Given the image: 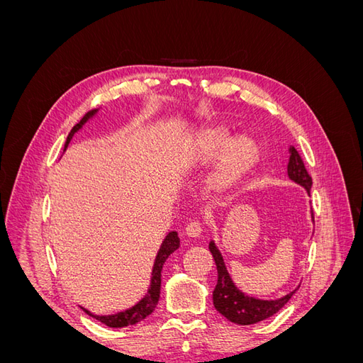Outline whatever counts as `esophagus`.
<instances>
[{
	"label": "esophagus",
	"instance_id": "obj_1",
	"mask_svg": "<svg viewBox=\"0 0 363 363\" xmlns=\"http://www.w3.org/2000/svg\"><path fill=\"white\" fill-rule=\"evenodd\" d=\"M201 232H203V228H201V224L199 221L189 223L188 225H186V228H184L186 236H189V238H200Z\"/></svg>",
	"mask_w": 363,
	"mask_h": 363
}]
</instances>
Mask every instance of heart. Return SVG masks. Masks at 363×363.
Masks as SVG:
<instances>
[{
    "label": "heart",
    "mask_w": 363,
    "mask_h": 363,
    "mask_svg": "<svg viewBox=\"0 0 363 363\" xmlns=\"http://www.w3.org/2000/svg\"><path fill=\"white\" fill-rule=\"evenodd\" d=\"M215 157L218 160L208 182L213 189L224 191L242 180L256 167L260 150L256 140L247 135L232 139L225 127L207 125L195 135L189 150V160L195 167H203Z\"/></svg>",
    "instance_id": "b5f03b06"
}]
</instances>
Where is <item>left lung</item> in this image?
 <instances>
[{"label":"left lung","mask_w":363,"mask_h":363,"mask_svg":"<svg viewBox=\"0 0 363 363\" xmlns=\"http://www.w3.org/2000/svg\"><path fill=\"white\" fill-rule=\"evenodd\" d=\"M286 169H288L289 180L300 184L301 188H304L307 195L311 196L312 179L311 175L307 174L304 163L294 147H289V160H288ZM311 219L313 223L312 211H311ZM208 251L212 252L216 271H218V281L212 296L213 306L215 309L224 318H227L230 323H235L239 325H250V324H256L267 320V318L277 313L281 307L291 300V296L296 292V289H298L295 288L289 294L283 295L276 300L256 298V296L248 295L236 286L225 267L221 251H219V248L215 244V240H211V242H208Z\"/></svg>","instance_id":"obj_1"}]
</instances>
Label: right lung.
<instances>
[{
	"label": "right lung",
	"mask_w": 363,
	"mask_h": 363,
	"mask_svg": "<svg viewBox=\"0 0 363 363\" xmlns=\"http://www.w3.org/2000/svg\"><path fill=\"white\" fill-rule=\"evenodd\" d=\"M98 112H100V108H95V111L86 113L83 116V119L80 121V123L72 127V130L69 131V135L67 138V142H65L63 151L68 148L69 142H71V139L74 138V135L77 133V131H80L87 123H89L91 119H94ZM179 247H180V239L177 236V232H174V230H171V232H168L167 236L163 238L162 244L159 247V251H157L156 259H155V265H152V269H151V279H150V286L147 289V294L142 296V298L138 303H135L133 306L128 307V309L116 312V313H111V315H96V313H92L91 311L84 309V307H82V306L80 307L87 315L95 318L96 321H100V323H103V324H106L108 327H112V328H121V327L133 325V324L140 323L142 320H145L148 315H151L152 312H155L156 306L159 303L160 286H162V268H163V263L167 262V259Z\"/></svg>",
	"instance_id": "obj_1"
}]
</instances>
